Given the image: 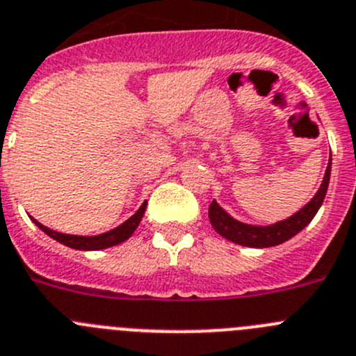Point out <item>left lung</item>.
Masks as SVG:
<instances>
[{
  "mask_svg": "<svg viewBox=\"0 0 356 356\" xmlns=\"http://www.w3.org/2000/svg\"><path fill=\"white\" fill-rule=\"evenodd\" d=\"M330 170H332V159H330L328 166H326V174L323 179V184L319 188V191L314 195L312 200L307 204L303 209L298 211L296 214H293L291 218L284 220V222H278L275 225L270 227H255V225H246V223L238 222L230 218L222 207L218 206L216 202H211L209 206V220L213 229L216 230L220 236H223L225 239L232 243H238L243 246H252V248H268V246L280 245V243L287 241L293 236H296L302 229H305L312 218L316 216V213L321 207L323 200H325L326 190H328L330 182Z\"/></svg>",
  "mask_w": 356,
  "mask_h": 356,
  "instance_id": "8db88e82",
  "label": "left lung"
}]
</instances>
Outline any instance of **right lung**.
<instances>
[{"label": "right lung", "mask_w": 356, "mask_h": 356, "mask_svg": "<svg viewBox=\"0 0 356 356\" xmlns=\"http://www.w3.org/2000/svg\"><path fill=\"white\" fill-rule=\"evenodd\" d=\"M145 213V204L140 207L129 220L122 223V225H118L117 229L110 230V232H104L101 236H90V238H86V236H70V234H62L56 232V230H51L47 227H44L42 223H38L37 220H33L37 223V227L40 230L51 236L53 239H56L62 245L69 246V248H76V250H102V248H110V246L118 245V243L126 241V239L131 238V234L136 230V227L140 225L142 222V216Z\"/></svg>", "instance_id": "1"}]
</instances>
